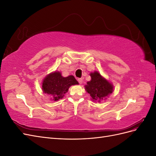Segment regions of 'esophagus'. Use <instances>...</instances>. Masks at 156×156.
Returning a JSON list of instances; mask_svg holds the SVG:
<instances>
[{"mask_svg": "<svg viewBox=\"0 0 156 156\" xmlns=\"http://www.w3.org/2000/svg\"><path fill=\"white\" fill-rule=\"evenodd\" d=\"M77 81H78V82H79V84H81V83H83V79H81V78H79V79H77Z\"/></svg>", "mask_w": 156, "mask_h": 156, "instance_id": "1", "label": "esophagus"}]
</instances>
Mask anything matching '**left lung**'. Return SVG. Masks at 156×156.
I'll use <instances>...</instances> for the list:
<instances>
[{
  "label": "left lung",
  "instance_id": "1",
  "mask_svg": "<svg viewBox=\"0 0 156 156\" xmlns=\"http://www.w3.org/2000/svg\"><path fill=\"white\" fill-rule=\"evenodd\" d=\"M90 75L91 77L90 81L87 82L84 87L91 96L92 101L100 102L101 100L106 99V97L112 92L113 86L98 72L90 73Z\"/></svg>",
  "mask_w": 156,
  "mask_h": 156
}]
</instances>
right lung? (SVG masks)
I'll return each instance as SVG.
<instances>
[{
    "label": "right lung",
    "mask_w": 156,
    "mask_h": 156,
    "mask_svg": "<svg viewBox=\"0 0 156 156\" xmlns=\"http://www.w3.org/2000/svg\"><path fill=\"white\" fill-rule=\"evenodd\" d=\"M79 83L73 75L64 77L59 72H55L47 75L42 83L44 93L51 96L54 101L62 99L68 91V88Z\"/></svg>",
    "instance_id": "1"
}]
</instances>
